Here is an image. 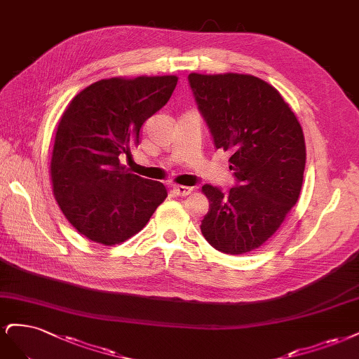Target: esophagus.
<instances>
[{"label": "esophagus", "mask_w": 359, "mask_h": 359, "mask_svg": "<svg viewBox=\"0 0 359 359\" xmlns=\"http://www.w3.org/2000/svg\"><path fill=\"white\" fill-rule=\"evenodd\" d=\"M172 192H175L177 196H188L192 192V189L188 187H180V184H177V187H172Z\"/></svg>", "instance_id": "obj_1"}]
</instances>
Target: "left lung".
<instances>
[{
	"instance_id": "1",
	"label": "left lung",
	"mask_w": 359,
	"mask_h": 359,
	"mask_svg": "<svg viewBox=\"0 0 359 359\" xmlns=\"http://www.w3.org/2000/svg\"><path fill=\"white\" fill-rule=\"evenodd\" d=\"M216 149L231 154L237 184H204L210 203L201 233L228 255L258 249L285 221L303 184V128L279 90L250 74H189Z\"/></svg>"
}]
</instances>
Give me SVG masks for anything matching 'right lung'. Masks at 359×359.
Listing matches in <instances>:
<instances>
[{"label": "right lung", "mask_w": 359, "mask_h": 359, "mask_svg": "<svg viewBox=\"0 0 359 359\" xmlns=\"http://www.w3.org/2000/svg\"><path fill=\"white\" fill-rule=\"evenodd\" d=\"M176 85V76L102 79L68 104L55 133L52 187L68 222L89 240H128L167 198L163 183L133 175L119 158L140 143L143 123Z\"/></svg>", "instance_id": "add662e5"}]
</instances>
